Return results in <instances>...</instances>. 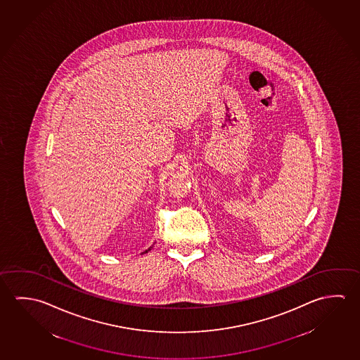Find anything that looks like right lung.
<instances>
[{
    "instance_id": "right-lung-1",
    "label": "right lung",
    "mask_w": 360,
    "mask_h": 360,
    "mask_svg": "<svg viewBox=\"0 0 360 360\" xmlns=\"http://www.w3.org/2000/svg\"><path fill=\"white\" fill-rule=\"evenodd\" d=\"M149 250H150V248H148L147 251H146V252H148V251H149Z\"/></svg>"
}]
</instances>
